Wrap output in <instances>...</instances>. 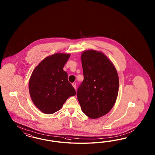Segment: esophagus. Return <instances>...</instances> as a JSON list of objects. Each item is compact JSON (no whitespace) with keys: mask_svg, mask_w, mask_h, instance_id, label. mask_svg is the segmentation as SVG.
Returning <instances> with one entry per match:
<instances>
[{"mask_svg":"<svg viewBox=\"0 0 155 155\" xmlns=\"http://www.w3.org/2000/svg\"><path fill=\"white\" fill-rule=\"evenodd\" d=\"M72 85H73V87L76 89V83L75 82H73V84H72Z\"/></svg>","mask_w":155,"mask_h":155,"instance_id":"esophagus-1","label":"esophagus"}]
</instances>
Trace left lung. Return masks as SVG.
<instances>
[{
  "label": "left lung",
  "instance_id": "left-lung-1",
  "mask_svg": "<svg viewBox=\"0 0 155 155\" xmlns=\"http://www.w3.org/2000/svg\"><path fill=\"white\" fill-rule=\"evenodd\" d=\"M81 61L84 78L77 89V98L88 117H101L111 110L117 98V71L101 52L86 51L82 53Z\"/></svg>",
  "mask_w": 155,
  "mask_h": 155
}]
</instances>
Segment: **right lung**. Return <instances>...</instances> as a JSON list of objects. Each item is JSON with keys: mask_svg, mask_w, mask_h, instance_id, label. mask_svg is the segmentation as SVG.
<instances>
[{"mask_svg": "<svg viewBox=\"0 0 155 155\" xmlns=\"http://www.w3.org/2000/svg\"><path fill=\"white\" fill-rule=\"evenodd\" d=\"M69 54L56 53L44 58L34 69L29 90L35 105L42 113L51 114L60 110L66 99L75 95L63 68Z\"/></svg>", "mask_w": 155, "mask_h": 155, "instance_id": "1", "label": "right lung"}]
</instances>
